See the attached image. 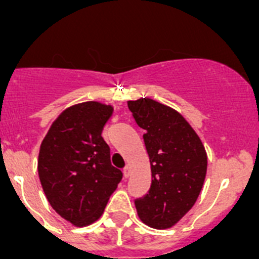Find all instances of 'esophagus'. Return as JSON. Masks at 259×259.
<instances>
[{
	"label": "esophagus",
	"instance_id": "esophagus-1",
	"mask_svg": "<svg viewBox=\"0 0 259 259\" xmlns=\"http://www.w3.org/2000/svg\"><path fill=\"white\" fill-rule=\"evenodd\" d=\"M122 173H124V177H125V178H129V177H130V168H129V166H125V168H124V170H122Z\"/></svg>",
	"mask_w": 259,
	"mask_h": 259
}]
</instances>
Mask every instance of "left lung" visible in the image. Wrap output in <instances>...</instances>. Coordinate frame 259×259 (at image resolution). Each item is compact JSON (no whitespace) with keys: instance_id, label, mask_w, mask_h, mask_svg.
<instances>
[{"instance_id":"1","label":"left lung","mask_w":259,"mask_h":259,"mask_svg":"<svg viewBox=\"0 0 259 259\" xmlns=\"http://www.w3.org/2000/svg\"><path fill=\"white\" fill-rule=\"evenodd\" d=\"M143 135L151 165L148 193L135 199L138 215L156 229L173 227L188 213L202 190L207 154L187 120L169 106L151 99L127 101Z\"/></svg>"}]
</instances>
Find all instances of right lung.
I'll return each instance as SVG.
<instances>
[{"instance_id":"obj_1","label":"right lung","mask_w":259,"mask_h":259,"mask_svg":"<svg viewBox=\"0 0 259 259\" xmlns=\"http://www.w3.org/2000/svg\"><path fill=\"white\" fill-rule=\"evenodd\" d=\"M111 114V106L96 101L71 106L55 120L41 144L37 169L46 198L77 227L100 218L122 178L101 137Z\"/></svg>"}]
</instances>
